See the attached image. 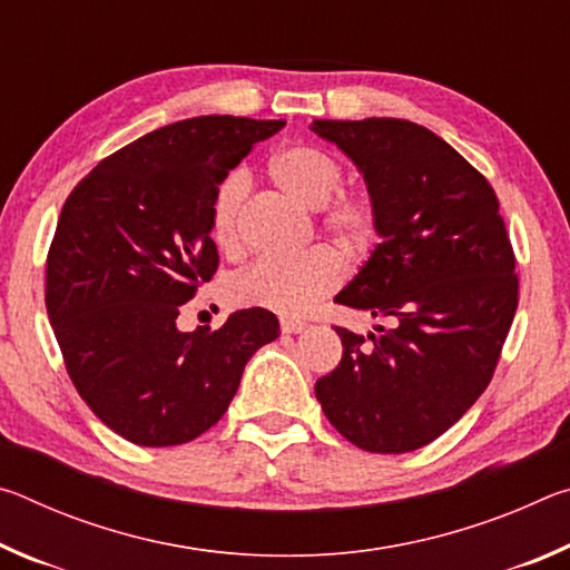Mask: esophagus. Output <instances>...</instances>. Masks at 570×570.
Returning a JSON list of instances; mask_svg holds the SVG:
<instances>
[{"label":"esophagus","instance_id":"obj_1","mask_svg":"<svg viewBox=\"0 0 570 570\" xmlns=\"http://www.w3.org/2000/svg\"><path fill=\"white\" fill-rule=\"evenodd\" d=\"M282 332L284 334H298V332H304L306 330V322H302V320H292V316H282Z\"/></svg>","mask_w":570,"mask_h":570}]
</instances>
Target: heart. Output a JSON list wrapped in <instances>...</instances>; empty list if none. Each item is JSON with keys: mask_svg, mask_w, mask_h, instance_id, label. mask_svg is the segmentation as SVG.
Returning a JSON list of instances; mask_svg holds the SVG:
<instances>
[{"mask_svg": "<svg viewBox=\"0 0 570 570\" xmlns=\"http://www.w3.org/2000/svg\"><path fill=\"white\" fill-rule=\"evenodd\" d=\"M268 173L288 198L306 208H320L326 234L350 250H366L380 238V208L362 190H340L344 170L340 160L314 146H288L268 163ZM248 196V176L234 170L220 180L210 200V236L228 256L244 246L240 214ZM346 266L332 248H312L292 258H262L230 278V304L266 308L282 316H298L344 282Z\"/></svg>", "mask_w": 570, "mask_h": 570, "instance_id": "b5f03b06", "label": "heart"}]
</instances>
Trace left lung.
Instances as JSON below:
<instances>
[{"mask_svg": "<svg viewBox=\"0 0 570 570\" xmlns=\"http://www.w3.org/2000/svg\"><path fill=\"white\" fill-rule=\"evenodd\" d=\"M362 170L380 208L370 262L334 298L390 326H334L342 362L314 384L336 430L366 452H412L450 430L493 380L518 308L498 196L435 132L397 118L314 120Z\"/></svg>", "mask_w": 570, "mask_h": 570, "instance_id": "left-lung-1", "label": "left lung"}]
</instances>
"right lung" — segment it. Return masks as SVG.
Returning a JSON list of instances; mask_svg holds the SVG:
<instances>
[{"mask_svg":"<svg viewBox=\"0 0 570 570\" xmlns=\"http://www.w3.org/2000/svg\"><path fill=\"white\" fill-rule=\"evenodd\" d=\"M284 120L200 115L100 160L67 196L47 250L45 304L67 374L88 407L142 448L196 440L224 417L258 346L266 308L220 330L180 332V306L218 268L210 200Z\"/></svg>","mask_w":570,"mask_h":570,"instance_id":"right-lung-1","label":"right lung"}]
</instances>
